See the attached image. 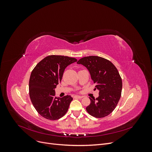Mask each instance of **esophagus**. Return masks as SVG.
I'll use <instances>...</instances> for the list:
<instances>
[{
    "label": "esophagus",
    "instance_id": "obj_1",
    "mask_svg": "<svg viewBox=\"0 0 152 152\" xmlns=\"http://www.w3.org/2000/svg\"><path fill=\"white\" fill-rule=\"evenodd\" d=\"M84 97V96H78V95H76V96H74V97H73V98H74L75 99H82V98H83Z\"/></svg>",
    "mask_w": 152,
    "mask_h": 152
}]
</instances>
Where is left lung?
I'll use <instances>...</instances> for the list:
<instances>
[{"mask_svg":"<svg viewBox=\"0 0 152 152\" xmlns=\"http://www.w3.org/2000/svg\"><path fill=\"white\" fill-rule=\"evenodd\" d=\"M89 70L92 80L99 90L96 99L91 98L87 112L96 118L108 116L115 108L121 98L122 82L117 68L108 59L96 56L84 57L77 61Z\"/></svg>","mask_w":152,"mask_h":152,"instance_id":"1","label":"left lung"}]
</instances>
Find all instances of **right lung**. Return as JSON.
I'll list each match as a JSON object with an SVG mask.
<instances>
[{"label": "right lung", "mask_w": 152, "mask_h": 152, "mask_svg": "<svg viewBox=\"0 0 152 152\" xmlns=\"http://www.w3.org/2000/svg\"><path fill=\"white\" fill-rule=\"evenodd\" d=\"M74 58L50 55L44 58L32 70L29 80V95L34 108L41 116L55 121L67 112L73 98L55 97V88L61 82L67 66L76 62Z\"/></svg>", "instance_id": "right-lung-1"}]
</instances>
